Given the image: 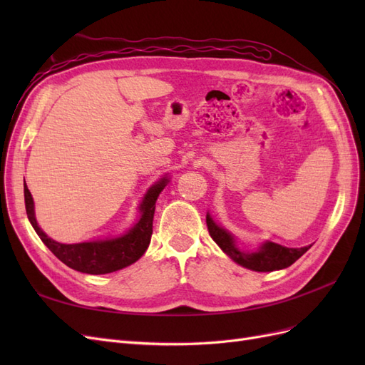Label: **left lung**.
I'll return each mask as SVG.
<instances>
[{
  "instance_id": "1",
  "label": "left lung",
  "mask_w": 365,
  "mask_h": 365,
  "mask_svg": "<svg viewBox=\"0 0 365 365\" xmlns=\"http://www.w3.org/2000/svg\"><path fill=\"white\" fill-rule=\"evenodd\" d=\"M207 228L210 236H212L216 244L222 248L224 252H227L236 263L252 271L268 272L288 268L309 250V247L288 248L279 244H274V242H267L257 252H244L235 245L233 236L227 233L224 228L217 227L213 222V219L210 217V215H207Z\"/></svg>"
}]
</instances>
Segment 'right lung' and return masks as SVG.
Wrapping results in <instances>:
<instances>
[{
	"instance_id": "add662e5",
	"label": "right lung",
	"mask_w": 365,
	"mask_h": 365,
	"mask_svg": "<svg viewBox=\"0 0 365 365\" xmlns=\"http://www.w3.org/2000/svg\"><path fill=\"white\" fill-rule=\"evenodd\" d=\"M165 184H168V180L164 178L146 193L145 201H143L140 207L141 217L134 228H130L123 236L109 240L82 242V244L67 245L50 239L36 222L35 210H33V197L24 182L26 212L30 224L35 228L41 240L67 267L86 274H108L129 267V264L137 262L148 250L152 237L155 202Z\"/></svg>"
}]
</instances>
